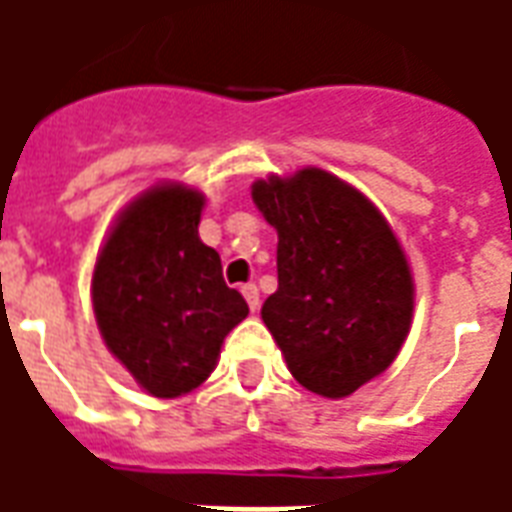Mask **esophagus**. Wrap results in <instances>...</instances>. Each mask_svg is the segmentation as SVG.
I'll list each match as a JSON object with an SVG mask.
<instances>
[{
  "label": "esophagus",
  "instance_id": "1",
  "mask_svg": "<svg viewBox=\"0 0 512 512\" xmlns=\"http://www.w3.org/2000/svg\"><path fill=\"white\" fill-rule=\"evenodd\" d=\"M241 293H244L249 310L257 312V307H260V290H257V285H244V288H241Z\"/></svg>",
  "mask_w": 512,
  "mask_h": 512
}]
</instances>
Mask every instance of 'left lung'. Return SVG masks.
<instances>
[{
  "label": "left lung",
  "mask_w": 512,
  "mask_h": 512,
  "mask_svg": "<svg viewBox=\"0 0 512 512\" xmlns=\"http://www.w3.org/2000/svg\"><path fill=\"white\" fill-rule=\"evenodd\" d=\"M277 230V293L263 323L301 386L348 397L395 362L414 312V279L392 227L362 191L323 169L255 180Z\"/></svg>",
  "instance_id": "8db88e82"
}]
</instances>
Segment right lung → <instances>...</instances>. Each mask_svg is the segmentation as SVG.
I'll list each match as a JSON object with an SVG mask.
<instances>
[{
  "mask_svg": "<svg viewBox=\"0 0 512 512\" xmlns=\"http://www.w3.org/2000/svg\"><path fill=\"white\" fill-rule=\"evenodd\" d=\"M205 197L164 183L136 197L93 271V310L106 348L153 397H180L211 376L224 337L249 315L227 288L219 252L200 241Z\"/></svg>",
  "mask_w": 512,
  "mask_h": 512,
  "instance_id": "add662e5",
  "label": "right lung"
}]
</instances>
